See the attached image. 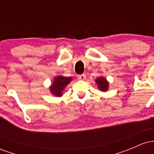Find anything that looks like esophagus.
<instances>
[{"instance_id": "34e87169", "label": "esophagus", "mask_w": 154, "mask_h": 154, "mask_svg": "<svg viewBox=\"0 0 154 154\" xmlns=\"http://www.w3.org/2000/svg\"><path fill=\"white\" fill-rule=\"evenodd\" d=\"M77 79H79V80H85V79H86V76H85V75H84V74H83V75H78L77 76Z\"/></svg>"}]
</instances>
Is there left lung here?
I'll return each instance as SVG.
<instances>
[{
    "mask_svg": "<svg viewBox=\"0 0 154 154\" xmlns=\"http://www.w3.org/2000/svg\"><path fill=\"white\" fill-rule=\"evenodd\" d=\"M95 82H96L97 86L98 89L102 92H106L109 90V82L105 77H99L95 79Z\"/></svg>",
    "mask_w": 154,
    "mask_h": 154,
    "instance_id": "1",
    "label": "left lung"
}]
</instances>
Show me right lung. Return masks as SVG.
<instances>
[{"label": "right lung", "mask_w": 154, "mask_h": 154, "mask_svg": "<svg viewBox=\"0 0 154 154\" xmlns=\"http://www.w3.org/2000/svg\"><path fill=\"white\" fill-rule=\"evenodd\" d=\"M72 80V78L70 77H63V76L59 75L54 77V81L51 83V86L49 87L51 94H53L56 97H61L63 95V90L66 87Z\"/></svg>", "instance_id": "right-lung-1"}]
</instances>
